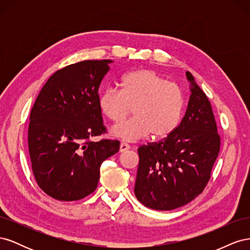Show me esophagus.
Wrapping results in <instances>:
<instances>
[{
    "mask_svg": "<svg viewBox=\"0 0 250 250\" xmlns=\"http://www.w3.org/2000/svg\"><path fill=\"white\" fill-rule=\"evenodd\" d=\"M129 149H130V146L126 143H122L120 145V152H126V151L129 150Z\"/></svg>",
    "mask_w": 250,
    "mask_h": 250,
    "instance_id": "1",
    "label": "esophagus"
}]
</instances>
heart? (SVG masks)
<instances>
[{"mask_svg": "<svg viewBox=\"0 0 250 250\" xmlns=\"http://www.w3.org/2000/svg\"><path fill=\"white\" fill-rule=\"evenodd\" d=\"M103 115L120 123L129 113L134 117L111 128V135L135 142L152 133L154 139L168 137L176 129L184 110L180 88L148 69L135 70L121 79V90L107 88L99 98Z\"/></svg>", "mask_w": 250, "mask_h": 250, "instance_id": "obj_1", "label": "heart"}]
</instances>
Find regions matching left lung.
Instances as JSON below:
<instances>
[{
	"instance_id": "1",
	"label": "left lung",
	"mask_w": 250,
	"mask_h": 250,
	"mask_svg": "<svg viewBox=\"0 0 250 250\" xmlns=\"http://www.w3.org/2000/svg\"><path fill=\"white\" fill-rule=\"evenodd\" d=\"M190 99L180 124L167 138L141 146L134 194L144 206L171 210L203 191L220 149V137L207 95L186 72Z\"/></svg>"
}]
</instances>
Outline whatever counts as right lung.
<instances>
[{
    "label": "right lung",
    "mask_w": 250,
    "mask_h": 250,
    "mask_svg": "<svg viewBox=\"0 0 250 250\" xmlns=\"http://www.w3.org/2000/svg\"><path fill=\"white\" fill-rule=\"evenodd\" d=\"M112 62L84 60L58 70L31 109L32 171L42 190L56 200H79L93 193L101 164L119 151V141H88L105 131L98 90Z\"/></svg>",
    "instance_id": "add662e5"
}]
</instances>
